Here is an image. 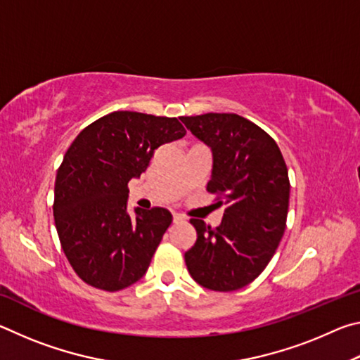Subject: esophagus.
<instances>
[{
	"label": "esophagus",
	"instance_id": "esophagus-1",
	"mask_svg": "<svg viewBox=\"0 0 360 360\" xmlns=\"http://www.w3.org/2000/svg\"><path fill=\"white\" fill-rule=\"evenodd\" d=\"M173 221L174 222H182V221H186V217L179 214V212H173Z\"/></svg>",
	"mask_w": 360,
	"mask_h": 360
}]
</instances>
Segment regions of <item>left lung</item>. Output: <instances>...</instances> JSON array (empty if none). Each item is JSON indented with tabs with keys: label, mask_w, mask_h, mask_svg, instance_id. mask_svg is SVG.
Instances as JSON below:
<instances>
[{
	"label": "left lung",
	"mask_w": 360,
	"mask_h": 360,
	"mask_svg": "<svg viewBox=\"0 0 360 360\" xmlns=\"http://www.w3.org/2000/svg\"><path fill=\"white\" fill-rule=\"evenodd\" d=\"M212 150L206 191L225 206L219 227L191 219L197 241L184 254L200 285L217 292L252 283L275 255L289 211L290 182L278 144L254 122L231 112L179 117Z\"/></svg>",
	"instance_id": "1"
}]
</instances>
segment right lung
<instances>
[{
  "label": "right lung",
  "instance_id": "obj_1",
  "mask_svg": "<svg viewBox=\"0 0 360 360\" xmlns=\"http://www.w3.org/2000/svg\"><path fill=\"white\" fill-rule=\"evenodd\" d=\"M186 135L176 117L114 111L85 127L57 169L53 219L63 252L92 288L117 292L148 271L173 221L165 208L127 212L129 181L155 149Z\"/></svg>",
  "mask_w": 360,
  "mask_h": 360
}]
</instances>
